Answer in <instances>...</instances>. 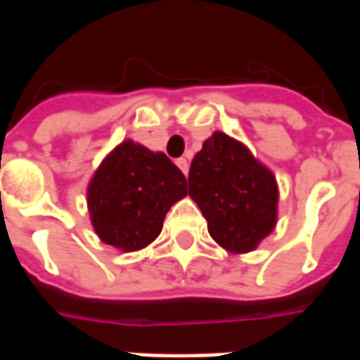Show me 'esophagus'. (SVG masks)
I'll list each match as a JSON object with an SVG mask.
<instances>
[{
  "mask_svg": "<svg viewBox=\"0 0 360 360\" xmlns=\"http://www.w3.org/2000/svg\"><path fill=\"white\" fill-rule=\"evenodd\" d=\"M175 164L179 165L181 172H183V173H185V175H187V173H188V160H187V158H179V160H177Z\"/></svg>",
  "mask_w": 360,
  "mask_h": 360,
  "instance_id": "obj_1",
  "label": "esophagus"
}]
</instances>
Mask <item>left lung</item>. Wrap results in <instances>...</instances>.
Wrapping results in <instances>:
<instances>
[{"mask_svg": "<svg viewBox=\"0 0 360 360\" xmlns=\"http://www.w3.org/2000/svg\"><path fill=\"white\" fill-rule=\"evenodd\" d=\"M188 195L208 221L212 239L229 252L258 247L278 221V183L243 142L212 134L188 172Z\"/></svg>", "mask_w": 360, "mask_h": 360, "instance_id": "8db88e82", "label": "left lung"}]
</instances>
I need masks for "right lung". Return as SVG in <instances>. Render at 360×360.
<instances>
[{
	"instance_id": "add662e5",
	"label": "right lung",
	"mask_w": 360,
	"mask_h": 360,
	"mask_svg": "<svg viewBox=\"0 0 360 360\" xmlns=\"http://www.w3.org/2000/svg\"><path fill=\"white\" fill-rule=\"evenodd\" d=\"M187 193L185 175L164 152L123 141L90 179V221L105 245L141 250L160 235L165 214Z\"/></svg>"
}]
</instances>
